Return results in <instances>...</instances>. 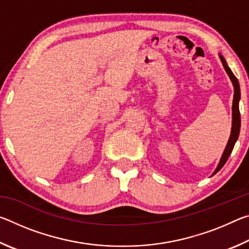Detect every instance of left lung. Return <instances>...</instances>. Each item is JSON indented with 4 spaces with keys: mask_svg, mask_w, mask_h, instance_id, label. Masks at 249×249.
Listing matches in <instances>:
<instances>
[{
    "mask_svg": "<svg viewBox=\"0 0 249 249\" xmlns=\"http://www.w3.org/2000/svg\"><path fill=\"white\" fill-rule=\"evenodd\" d=\"M220 59L223 64V67H224V69L226 71V73L229 74L231 81L234 86V99H233V107H231V112H233L231 113V114H233V121H231V132L230 140H229V142H227V145L225 147L224 153H223L222 157H221L220 163H218V166L216 167V169H215V171H214L213 175H215L217 171H220L221 168L225 165V162L227 161V159H229L231 150H233V148H234L235 142H236V141H237V138L239 136V129H241V113H239V107H238L239 100H241V88H239V82H238L237 78L234 75V73L231 72L230 67L227 66L225 59L222 56V54H220Z\"/></svg>",
    "mask_w": 249,
    "mask_h": 249,
    "instance_id": "left-lung-1",
    "label": "left lung"
}]
</instances>
